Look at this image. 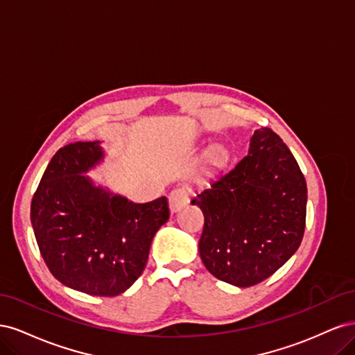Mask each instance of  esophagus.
Returning <instances> with one entry per match:
<instances>
[{
    "label": "esophagus",
    "mask_w": 355,
    "mask_h": 355,
    "mask_svg": "<svg viewBox=\"0 0 355 355\" xmlns=\"http://www.w3.org/2000/svg\"><path fill=\"white\" fill-rule=\"evenodd\" d=\"M189 194L191 191L188 187H178L170 192L168 196V206L170 211H179L182 207H185L189 202Z\"/></svg>",
    "instance_id": "obj_1"
}]
</instances>
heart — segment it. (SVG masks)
<instances>
[{"mask_svg":"<svg viewBox=\"0 0 355 355\" xmlns=\"http://www.w3.org/2000/svg\"><path fill=\"white\" fill-rule=\"evenodd\" d=\"M223 157H225V154H223L222 148H213L207 154V161L210 164H219V163H222Z\"/></svg>","mask_w":355,"mask_h":355,"instance_id":"1","label":"heart"}]
</instances>
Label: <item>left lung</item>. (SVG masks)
Instances as JSON below:
<instances>
[{"label":"left lung","instance_id":"left-lung-1","mask_svg":"<svg viewBox=\"0 0 355 355\" xmlns=\"http://www.w3.org/2000/svg\"><path fill=\"white\" fill-rule=\"evenodd\" d=\"M192 204L204 214L201 261L219 280L250 287L295 254L305 231L306 182L271 128L250 139L249 155L209 179Z\"/></svg>","mask_w":355,"mask_h":355}]
</instances>
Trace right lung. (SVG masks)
Instances as JSON below:
<instances>
[{"label": "right lung", "instance_id": "1", "mask_svg": "<svg viewBox=\"0 0 355 355\" xmlns=\"http://www.w3.org/2000/svg\"><path fill=\"white\" fill-rule=\"evenodd\" d=\"M105 159L101 142L60 148L31 204L42 259L58 280L93 296H116L145 270L155 232L168 219L167 198L133 202L85 173Z\"/></svg>", "mask_w": 355, "mask_h": 355}]
</instances>
